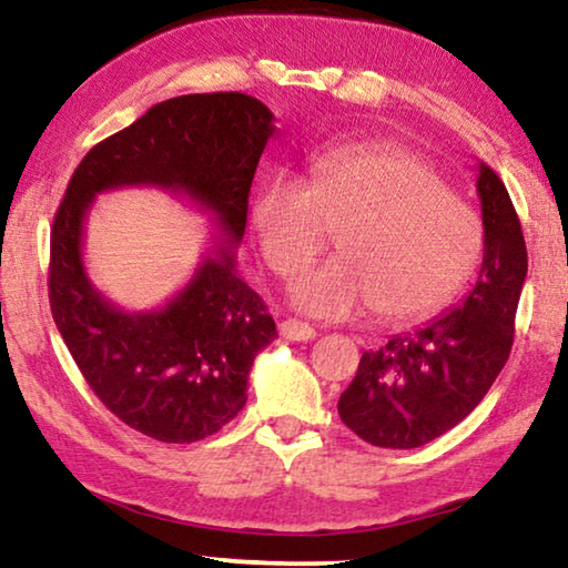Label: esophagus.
Masks as SVG:
<instances>
[{"mask_svg":"<svg viewBox=\"0 0 568 568\" xmlns=\"http://www.w3.org/2000/svg\"><path fill=\"white\" fill-rule=\"evenodd\" d=\"M281 335L285 341H313L315 338V328L313 325H307L303 321H295V318H287L281 323Z\"/></svg>","mask_w":568,"mask_h":568,"instance_id":"1","label":"esophagus"}]
</instances>
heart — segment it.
<instances>
[{
  "label": "heart",
  "instance_id": "b5f03b06",
  "mask_svg": "<svg viewBox=\"0 0 568 568\" xmlns=\"http://www.w3.org/2000/svg\"><path fill=\"white\" fill-rule=\"evenodd\" d=\"M253 225L267 267L293 277L335 233L338 257L303 273L291 301L343 318L365 305L388 323L436 313L468 283L484 227L416 152L361 142L313 162L307 187L271 178L257 190Z\"/></svg>",
  "mask_w": 568,
  "mask_h": 568
}]
</instances>
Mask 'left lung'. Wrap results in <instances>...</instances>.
<instances>
[{"label": "left lung", "instance_id": "8db88e82", "mask_svg": "<svg viewBox=\"0 0 568 568\" xmlns=\"http://www.w3.org/2000/svg\"><path fill=\"white\" fill-rule=\"evenodd\" d=\"M484 263L474 291L423 328L365 351L341 393V420L381 448H418L474 410L508 361L528 261L508 190L480 162Z\"/></svg>", "mask_w": 568, "mask_h": 568}]
</instances>
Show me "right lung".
<instances>
[{"label":"right lung","instance_id":"add662e5","mask_svg":"<svg viewBox=\"0 0 568 568\" xmlns=\"http://www.w3.org/2000/svg\"><path fill=\"white\" fill-rule=\"evenodd\" d=\"M273 112L243 92L182 94L150 108L77 165L50 237V307L77 368L104 406L162 444L217 434L243 410L255 355L277 338L263 297L235 271L257 160ZM158 184L213 212L224 245L165 307L124 314L81 263L93 195Z\"/></svg>","mask_w":568,"mask_h":568}]
</instances>
